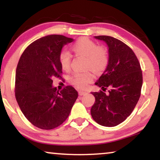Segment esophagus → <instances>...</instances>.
Wrapping results in <instances>:
<instances>
[{"mask_svg": "<svg viewBox=\"0 0 160 160\" xmlns=\"http://www.w3.org/2000/svg\"><path fill=\"white\" fill-rule=\"evenodd\" d=\"M85 94H87V92H84V91H78V95H79L80 96H82V95H85Z\"/></svg>", "mask_w": 160, "mask_h": 160, "instance_id": "34e87169", "label": "esophagus"}]
</instances>
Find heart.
<instances>
[{
  "mask_svg": "<svg viewBox=\"0 0 160 160\" xmlns=\"http://www.w3.org/2000/svg\"><path fill=\"white\" fill-rule=\"evenodd\" d=\"M72 50L77 54L86 58V67L90 68L95 73H101L108 64V54L106 49L98 46L95 41L88 38H82L72 45ZM59 62L65 71L71 68V55L66 49H63L59 54ZM93 79L90 71L75 72L71 77V82L78 88H86L87 84Z\"/></svg>",
  "mask_w": 160,
  "mask_h": 160,
  "instance_id": "1",
  "label": "heart"
}]
</instances>
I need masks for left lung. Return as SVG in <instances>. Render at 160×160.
Returning a JSON list of instances; mask_svg holds the SVG:
<instances>
[{
	"mask_svg": "<svg viewBox=\"0 0 160 160\" xmlns=\"http://www.w3.org/2000/svg\"><path fill=\"white\" fill-rule=\"evenodd\" d=\"M108 48V64L95 85L102 91L92 92L95 102L91 115L98 124L115 127L123 122L132 112L143 84L141 65L132 49L122 41L108 36H95ZM107 87L109 93L103 92Z\"/></svg>",
	"mask_w": 160,
	"mask_h": 160,
	"instance_id": "left-lung-1",
	"label": "left lung"
}]
</instances>
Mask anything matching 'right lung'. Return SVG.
Masks as SVG:
<instances>
[{"mask_svg":"<svg viewBox=\"0 0 160 160\" xmlns=\"http://www.w3.org/2000/svg\"><path fill=\"white\" fill-rule=\"evenodd\" d=\"M73 41L61 35H49L35 41L19 59L15 76V97L22 112L30 123L52 130L64 122L78 98V92L67 86L59 92L52 78L61 77L59 54Z\"/></svg>","mask_w":160,"mask_h":160,"instance_id":"obj_1","label":"right lung"}]
</instances>
